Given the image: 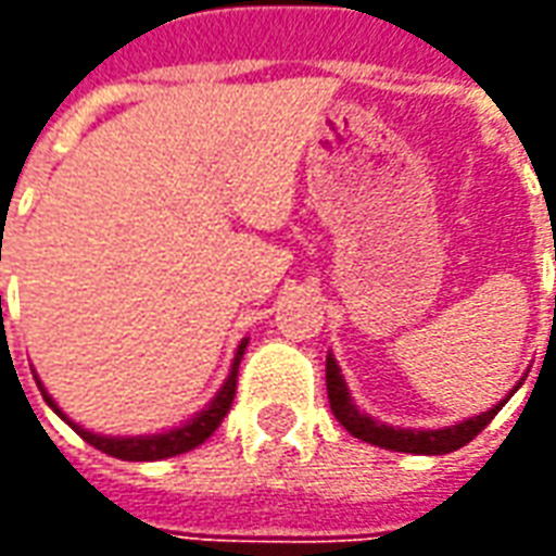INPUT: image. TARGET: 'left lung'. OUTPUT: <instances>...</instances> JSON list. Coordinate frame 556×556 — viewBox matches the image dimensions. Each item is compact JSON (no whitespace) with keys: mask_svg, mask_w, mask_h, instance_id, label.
I'll list each match as a JSON object with an SVG mask.
<instances>
[{"mask_svg":"<svg viewBox=\"0 0 556 556\" xmlns=\"http://www.w3.org/2000/svg\"><path fill=\"white\" fill-rule=\"evenodd\" d=\"M527 372H530V369H527ZM525 378L513 387V393L525 384ZM513 393H509V396H513ZM509 396L503 399V402H497L494 408L477 414V417H467L462 419V422H455V426H443V429H402V426H387V422L369 417V414H363V410L354 405V399H351L349 384H345V378H342V369H339L337 357L327 354V399H330V410L337 414L339 422H342L354 438H361V441L366 443H375V446H384V450H393V453H453L458 446H465V443L473 441L479 431L485 429L491 419H494V414L509 402Z\"/></svg>","mask_w":556,"mask_h":556,"instance_id":"8db88e82","label":"left lung"}]
</instances>
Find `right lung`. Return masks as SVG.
<instances>
[{
    "label": "right lung",
    "instance_id": "obj_1",
    "mask_svg": "<svg viewBox=\"0 0 556 556\" xmlns=\"http://www.w3.org/2000/svg\"><path fill=\"white\" fill-rule=\"evenodd\" d=\"M247 342H250V339H241V345H238V351H235L231 369L229 375H226L223 387L217 390V396L211 399L199 414H193L190 419H184L181 426L157 431V434H134V438H127V434H98V431L83 429L79 422H74V419L67 417L65 410L55 405L53 396H50V393L43 390L41 381H38V375H35V381H38V390H41L43 402H47L59 417L65 419L67 426L77 431L83 441L91 443L94 450L113 455V458H125V462H160V458H172V455L190 453V450H195L199 443H205L207 438L214 434V429H217L219 422H223V417L229 414L231 399H235V387H238V363H241Z\"/></svg>",
    "mask_w": 556,
    "mask_h": 556
}]
</instances>
